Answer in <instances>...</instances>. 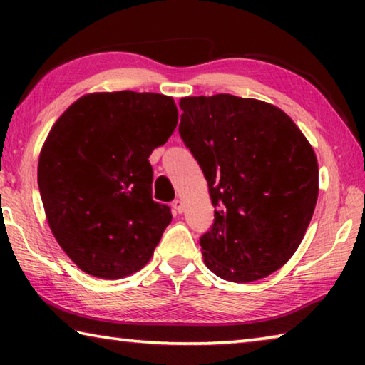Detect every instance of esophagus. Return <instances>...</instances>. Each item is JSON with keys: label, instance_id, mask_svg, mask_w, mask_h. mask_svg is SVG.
<instances>
[{"label": "esophagus", "instance_id": "34e87169", "mask_svg": "<svg viewBox=\"0 0 365 365\" xmlns=\"http://www.w3.org/2000/svg\"><path fill=\"white\" fill-rule=\"evenodd\" d=\"M174 206H175V207H178V209H180V207H182V202L178 201V200H175V201H174Z\"/></svg>", "mask_w": 365, "mask_h": 365}]
</instances>
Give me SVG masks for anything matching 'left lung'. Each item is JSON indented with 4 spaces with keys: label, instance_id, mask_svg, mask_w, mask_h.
Wrapping results in <instances>:
<instances>
[{
    "label": "left lung",
    "instance_id": "1",
    "mask_svg": "<svg viewBox=\"0 0 365 365\" xmlns=\"http://www.w3.org/2000/svg\"><path fill=\"white\" fill-rule=\"evenodd\" d=\"M177 119L174 100L125 90L85 95L53 125L38 159L40 196L54 238L85 274L125 279L150 262L172 214L153 200L148 158Z\"/></svg>",
    "mask_w": 365,
    "mask_h": 365
}]
</instances>
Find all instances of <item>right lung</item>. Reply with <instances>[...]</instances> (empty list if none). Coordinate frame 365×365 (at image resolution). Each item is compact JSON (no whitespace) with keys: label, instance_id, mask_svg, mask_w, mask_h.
I'll return each mask as SVG.
<instances>
[{"label":"right lung","instance_id":"add662e5","mask_svg":"<svg viewBox=\"0 0 365 365\" xmlns=\"http://www.w3.org/2000/svg\"><path fill=\"white\" fill-rule=\"evenodd\" d=\"M178 133L200 164L214 224L200 240L207 269L248 283L285 265L319 196L316 153L289 117L250 98L180 101Z\"/></svg>","mask_w":365,"mask_h":365}]
</instances>
